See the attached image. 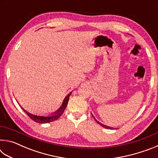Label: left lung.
Listing matches in <instances>:
<instances>
[{
  "label": "left lung",
  "mask_w": 158,
  "mask_h": 158,
  "mask_svg": "<svg viewBox=\"0 0 158 158\" xmlns=\"http://www.w3.org/2000/svg\"><path fill=\"white\" fill-rule=\"evenodd\" d=\"M92 116H93V118H94V119L95 120V121L97 122L99 125H100L102 127H105V128H106V129H117L116 127H109V126H107V125H104V124H102V123H101L100 122H99L98 121H97V120H96V119L95 118V117L93 116V114H92Z\"/></svg>",
  "instance_id": "obj_1"
}]
</instances>
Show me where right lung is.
I'll return each mask as SVG.
<instances>
[{
	"label": "right lung",
	"mask_w": 158,
	"mask_h": 158,
	"mask_svg": "<svg viewBox=\"0 0 158 158\" xmlns=\"http://www.w3.org/2000/svg\"><path fill=\"white\" fill-rule=\"evenodd\" d=\"M72 93H73V91H72L71 93H69V94L65 98V99L63 100L62 105H61L60 108L58 109V110H56L54 112H53V113L50 114L49 115H46V116H37V115L31 114L30 112H28L26 110H25V109H23L22 106H20V105H19V106H21V108L23 109V111H24L25 113L27 114L28 116L35 122L38 123H47L54 121H56V120H57L58 118H59L61 115L63 114V112H64V111H65L67 105H68L69 95H71Z\"/></svg>",
	"instance_id": "1"
}]
</instances>
